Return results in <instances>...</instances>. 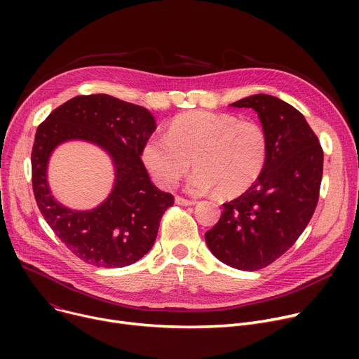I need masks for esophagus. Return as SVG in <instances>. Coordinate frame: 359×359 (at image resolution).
Wrapping results in <instances>:
<instances>
[{
    "instance_id": "1",
    "label": "esophagus",
    "mask_w": 359,
    "mask_h": 359,
    "mask_svg": "<svg viewBox=\"0 0 359 359\" xmlns=\"http://www.w3.org/2000/svg\"><path fill=\"white\" fill-rule=\"evenodd\" d=\"M176 203L177 205H183V206H192V205H195L196 202L195 201H191V199H184V198H180V196H176Z\"/></svg>"
}]
</instances>
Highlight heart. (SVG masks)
<instances>
[{
  "label": "heart",
  "mask_w": 359,
  "mask_h": 359,
  "mask_svg": "<svg viewBox=\"0 0 359 359\" xmlns=\"http://www.w3.org/2000/svg\"><path fill=\"white\" fill-rule=\"evenodd\" d=\"M268 157L266 134L255 122H240L227 113L187 111L176 116L167 135L154 134L142 147V160L154 180L175 187L194 164L186 189L202 195L219 189L237 196L250 189Z\"/></svg>",
  "instance_id": "heart-1"
}]
</instances>
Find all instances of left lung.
<instances>
[{
  "instance_id": "obj_1",
  "label": "left lung",
  "mask_w": 359,
  "mask_h": 359,
  "mask_svg": "<svg viewBox=\"0 0 359 359\" xmlns=\"http://www.w3.org/2000/svg\"><path fill=\"white\" fill-rule=\"evenodd\" d=\"M230 106L257 113L268 157L250 189L222 205L205 241L225 265L257 271L284 255L309 225L323 176V151L306 118L284 100L253 94Z\"/></svg>"
}]
</instances>
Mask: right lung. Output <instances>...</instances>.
Instances as JSON below:
<instances>
[{
  "label": "right lung",
  "instance_id": "right-lung-1",
  "mask_svg": "<svg viewBox=\"0 0 359 359\" xmlns=\"http://www.w3.org/2000/svg\"><path fill=\"white\" fill-rule=\"evenodd\" d=\"M153 113L107 94L77 96L56 107L36 130L32 183L37 206L53 233L88 265L123 268L138 262L156 241L160 221L175 198L151 182L141 160L145 141L156 130ZM84 140L111 157L116 182L96 209L80 212L51 195L47 164L54 148Z\"/></svg>",
  "mask_w": 359,
  "mask_h": 359
}]
</instances>
